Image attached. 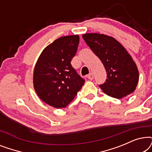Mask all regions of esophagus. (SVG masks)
I'll return each instance as SVG.
<instances>
[{
	"label": "esophagus",
	"mask_w": 152,
	"mask_h": 152,
	"mask_svg": "<svg viewBox=\"0 0 152 152\" xmlns=\"http://www.w3.org/2000/svg\"><path fill=\"white\" fill-rule=\"evenodd\" d=\"M87 77H88V79H89V80H93V77H94V76H93V73H90L88 76H87Z\"/></svg>",
	"instance_id": "obj_1"
}]
</instances>
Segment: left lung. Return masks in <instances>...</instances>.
Instances as JSON below:
<instances>
[{
	"instance_id": "8db88e82",
	"label": "left lung",
	"mask_w": 152,
	"mask_h": 152,
	"mask_svg": "<svg viewBox=\"0 0 152 152\" xmlns=\"http://www.w3.org/2000/svg\"><path fill=\"white\" fill-rule=\"evenodd\" d=\"M86 44L102 62L107 79L99 87L109 96L122 99L132 93L139 80L136 63L121 43L113 37L98 33L82 35Z\"/></svg>"
}]
</instances>
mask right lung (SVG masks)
I'll return each instance as SVG.
<instances>
[{"label": "right lung", "instance_id": "add662e5", "mask_svg": "<svg viewBox=\"0 0 152 152\" xmlns=\"http://www.w3.org/2000/svg\"><path fill=\"white\" fill-rule=\"evenodd\" d=\"M79 43V35L60 37L48 45L37 60L33 73L34 90L51 107H67L84 84L70 64Z\"/></svg>", "mask_w": 152, "mask_h": 152}]
</instances>
